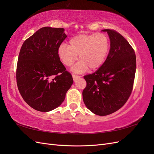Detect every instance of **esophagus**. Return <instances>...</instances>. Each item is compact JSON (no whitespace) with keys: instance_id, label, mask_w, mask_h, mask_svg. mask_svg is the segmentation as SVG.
I'll return each instance as SVG.
<instances>
[{"instance_id":"obj_1","label":"esophagus","mask_w":154,"mask_h":154,"mask_svg":"<svg viewBox=\"0 0 154 154\" xmlns=\"http://www.w3.org/2000/svg\"><path fill=\"white\" fill-rule=\"evenodd\" d=\"M80 78V76L75 75V74H72V78H73V80H76V79H77V78Z\"/></svg>"}]
</instances>
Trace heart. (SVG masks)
I'll return each mask as SVG.
<instances>
[{
    "mask_svg": "<svg viewBox=\"0 0 154 154\" xmlns=\"http://www.w3.org/2000/svg\"><path fill=\"white\" fill-rule=\"evenodd\" d=\"M109 51V40L105 34L98 32L82 34L69 40V45L62 44L58 51L60 59L67 67L76 61L78 55L80 60L72 68L75 72H83L99 69L106 58Z\"/></svg>",
    "mask_w": 154,
    "mask_h": 154,
    "instance_id": "obj_1",
    "label": "heart"
}]
</instances>
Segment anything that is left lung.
Here are the masks:
<instances>
[{"instance_id": "8db88e82", "label": "left lung", "mask_w": 154, "mask_h": 154, "mask_svg": "<svg viewBox=\"0 0 154 154\" xmlns=\"http://www.w3.org/2000/svg\"><path fill=\"white\" fill-rule=\"evenodd\" d=\"M103 31L110 38L109 53L97 71L83 76L87 85L82 92L87 108L101 116L115 112L127 101L136 69L135 51L128 41L114 29Z\"/></svg>"}]
</instances>
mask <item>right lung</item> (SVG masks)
I'll return each mask as SVG.
<instances>
[{
	"mask_svg": "<svg viewBox=\"0 0 154 154\" xmlns=\"http://www.w3.org/2000/svg\"><path fill=\"white\" fill-rule=\"evenodd\" d=\"M63 28L44 27L23 43L16 78L22 98L31 107L49 112L64 101L73 79L61 62L58 48L66 39Z\"/></svg>",
	"mask_w": 154,
	"mask_h": 154,
	"instance_id": "1",
	"label": "right lung"
}]
</instances>
